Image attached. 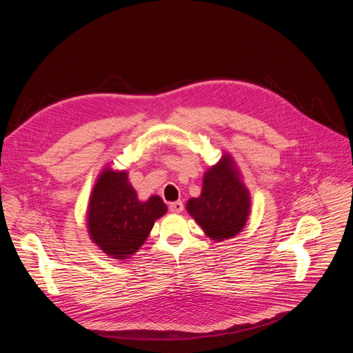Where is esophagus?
<instances>
[{"instance_id":"obj_1","label":"esophagus","mask_w":353,"mask_h":353,"mask_svg":"<svg viewBox=\"0 0 353 353\" xmlns=\"http://www.w3.org/2000/svg\"><path fill=\"white\" fill-rule=\"evenodd\" d=\"M183 208H184V204H183L181 200H177V201H173V203L169 204V210H170L172 212H176V214L181 212Z\"/></svg>"}]
</instances>
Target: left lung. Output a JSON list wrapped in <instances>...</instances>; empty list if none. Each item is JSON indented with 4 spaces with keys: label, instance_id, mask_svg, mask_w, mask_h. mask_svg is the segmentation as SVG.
Listing matches in <instances>:
<instances>
[{
    "label": "left lung",
    "instance_id": "8db88e82",
    "mask_svg": "<svg viewBox=\"0 0 353 353\" xmlns=\"http://www.w3.org/2000/svg\"><path fill=\"white\" fill-rule=\"evenodd\" d=\"M187 211L205 235L218 242L243 229L250 212V195L229 154L204 173L201 194L187 201Z\"/></svg>",
    "mask_w": 353,
    "mask_h": 353
}]
</instances>
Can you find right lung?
<instances>
[{
  "mask_svg": "<svg viewBox=\"0 0 353 353\" xmlns=\"http://www.w3.org/2000/svg\"><path fill=\"white\" fill-rule=\"evenodd\" d=\"M166 211L159 196L141 201L125 170L105 168L89 200L88 232L105 254L125 260L145 243L154 222Z\"/></svg>",
  "mask_w": 353,
  "mask_h": 353,
  "instance_id": "right-lung-1",
  "label": "right lung"
}]
</instances>
